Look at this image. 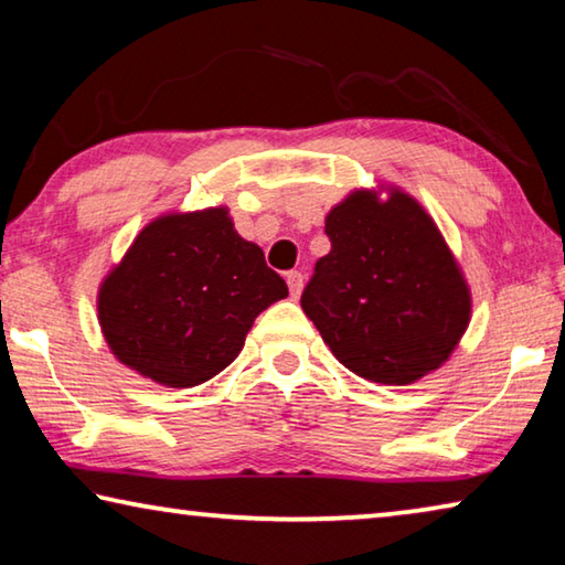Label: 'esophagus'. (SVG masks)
Returning <instances> with one entry per match:
<instances>
[{
    "mask_svg": "<svg viewBox=\"0 0 565 565\" xmlns=\"http://www.w3.org/2000/svg\"><path fill=\"white\" fill-rule=\"evenodd\" d=\"M286 284H289V291L294 299H299L303 291V274L301 271H289L286 274Z\"/></svg>",
    "mask_w": 565,
    "mask_h": 565,
    "instance_id": "esophagus-1",
    "label": "esophagus"
}]
</instances>
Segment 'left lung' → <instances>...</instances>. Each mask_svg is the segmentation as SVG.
<instances>
[{"label": "left lung", "instance_id": "8db88e82", "mask_svg": "<svg viewBox=\"0 0 565 565\" xmlns=\"http://www.w3.org/2000/svg\"><path fill=\"white\" fill-rule=\"evenodd\" d=\"M323 232L331 252L301 309L333 356L386 386L441 369L471 321V289L431 214L398 186L353 189Z\"/></svg>", "mask_w": 565, "mask_h": 565}]
</instances>
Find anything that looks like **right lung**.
Returning <instances> with one entry per match:
<instances>
[{
  "label": "right lung",
  "mask_w": 565,
  "mask_h": 565,
  "mask_svg": "<svg viewBox=\"0 0 565 565\" xmlns=\"http://www.w3.org/2000/svg\"><path fill=\"white\" fill-rule=\"evenodd\" d=\"M286 281L226 206L149 222L104 276L97 319L124 366L167 388L214 379L244 349L254 319L286 299Z\"/></svg>",
  "instance_id": "add662e5"
}]
</instances>
